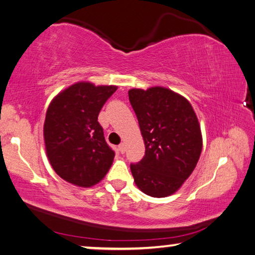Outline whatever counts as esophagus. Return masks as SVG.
<instances>
[{"mask_svg": "<svg viewBox=\"0 0 255 255\" xmlns=\"http://www.w3.org/2000/svg\"><path fill=\"white\" fill-rule=\"evenodd\" d=\"M119 150H120V152L124 153V152H125V144H124V143H121V144L119 145Z\"/></svg>", "mask_w": 255, "mask_h": 255, "instance_id": "34e87169", "label": "esophagus"}]
</instances>
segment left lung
Here are the masks:
<instances>
[{"label": "left lung", "instance_id": "8db88e82", "mask_svg": "<svg viewBox=\"0 0 255 255\" xmlns=\"http://www.w3.org/2000/svg\"><path fill=\"white\" fill-rule=\"evenodd\" d=\"M145 152L131 164L136 186L147 195L165 198L193 172L202 150L197 115L189 100L164 87L128 90Z\"/></svg>", "mask_w": 255, "mask_h": 255}]
</instances>
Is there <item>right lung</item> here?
<instances>
[{"label":"right lung","instance_id":"1","mask_svg":"<svg viewBox=\"0 0 255 255\" xmlns=\"http://www.w3.org/2000/svg\"><path fill=\"white\" fill-rule=\"evenodd\" d=\"M116 86L78 82L49 104L44 123L46 153L64 181L90 187L105 177L115 152L107 144L98 114Z\"/></svg>","mask_w":255,"mask_h":255}]
</instances>
